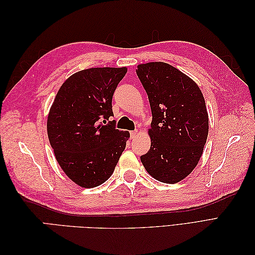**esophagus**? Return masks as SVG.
Instances as JSON below:
<instances>
[{
  "label": "esophagus",
  "instance_id": "34e87169",
  "mask_svg": "<svg viewBox=\"0 0 255 255\" xmlns=\"http://www.w3.org/2000/svg\"><path fill=\"white\" fill-rule=\"evenodd\" d=\"M137 135H138L137 130H132V132H130V138H132V139H134V138H135Z\"/></svg>",
  "mask_w": 255,
  "mask_h": 255
}]
</instances>
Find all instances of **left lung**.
Segmentation results:
<instances>
[{
    "instance_id": "8db88e82",
    "label": "left lung",
    "mask_w": 255,
    "mask_h": 255,
    "mask_svg": "<svg viewBox=\"0 0 255 255\" xmlns=\"http://www.w3.org/2000/svg\"><path fill=\"white\" fill-rule=\"evenodd\" d=\"M152 112L151 148L140 156L148 173L174 184L198 165L208 135L204 97L189 76L171 65L154 61L137 66Z\"/></svg>"
}]
</instances>
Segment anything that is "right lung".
I'll return each instance as SVG.
<instances>
[{
    "mask_svg": "<svg viewBox=\"0 0 255 255\" xmlns=\"http://www.w3.org/2000/svg\"><path fill=\"white\" fill-rule=\"evenodd\" d=\"M128 69L90 68L61 85L50 109L48 136L57 163L79 186L94 188L113 174L129 138L115 128L112 100Z\"/></svg>",
    "mask_w": 255,
    "mask_h": 255,
    "instance_id": "right-lung-1",
    "label": "right lung"
}]
</instances>
